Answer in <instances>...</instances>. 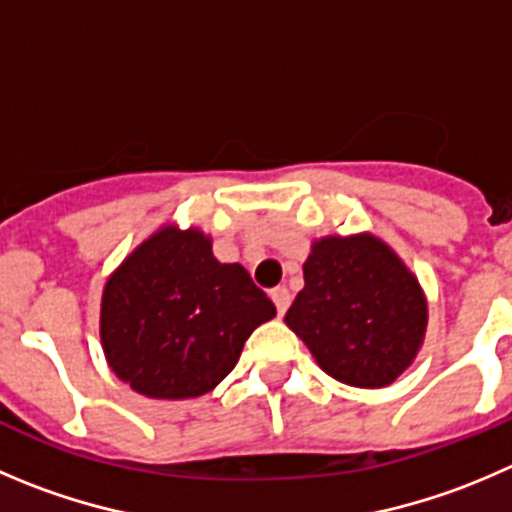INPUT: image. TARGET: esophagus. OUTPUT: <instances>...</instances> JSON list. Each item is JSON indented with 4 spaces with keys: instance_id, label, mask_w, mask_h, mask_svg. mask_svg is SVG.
<instances>
[{
    "instance_id": "esophagus-1",
    "label": "esophagus",
    "mask_w": 512,
    "mask_h": 512,
    "mask_svg": "<svg viewBox=\"0 0 512 512\" xmlns=\"http://www.w3.org/2000/svg\"><path fill=\"white\" fill-rule=\"evenodd\" d=\"M271 299H274L279 316H284L286 309H289V304H291L289 289H286V286H276V289H271Z\"/></svg>"
}]
</instances>
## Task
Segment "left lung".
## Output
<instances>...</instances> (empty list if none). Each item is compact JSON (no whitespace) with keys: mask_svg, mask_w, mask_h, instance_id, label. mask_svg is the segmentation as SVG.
Returning <instances> with one entry per match:
<instances>
[{"mask_svg":"<svg viewBox=\"0 0 512 512\" xmlns=\"http://www.w3.org/2000/svg\"><path fill=\"white\" fill-rule=\"evenodd\" d=\"M329 377L364 389L392 384L425 342L417 276L372 233L311 243L304 289L284 316Z\"/></svg>","mask_w":512,"mask_h":512,"instance_id":"8db88e82","label":"left lung"}]
</instances>
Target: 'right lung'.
Segmentation results:
<instances>
[{"mask_svg":"<svg viewBox=\"0 0 512 512\" xmlns=\"http://www.w3.org/2000/svg\"><path fill=\"white\" fill-rule=\"evenodd\" d=\"M276 306L241 264H221L211 236L163 226L107 279L100 339L107 364L138 394L191 399L236 367Z\"/></svg>","mask_w":512,"mask_h":512,"instance_id":"obj_1","label":"right lung"}]
</instances>
